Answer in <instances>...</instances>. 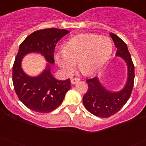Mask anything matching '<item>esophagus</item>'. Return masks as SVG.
Segmentation results:
<instances>
[{
    "instance_id": "34e87169",
    "label": "esophagus",
    "mask_w": 146,
    "mask_h": 146,
    "mask_svg": "<svg viewBox=\"0 0 146 146\" xmlns=\"http://www.w3.org/2000/svg\"><path fill=\"white\" fill-rule=\"evenodd\" d=\"M79 80H80V79H78V78H73V79L71 80V83H72V84H77Z\"/></svg>"
}]
</instances>
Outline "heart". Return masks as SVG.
Masks as SVG:
<instances>
[{
    "label": "heart",
    "instance_id": "b5f03b06",
    "mask_svg": "<svg viewBox=\"0 0 146 146\" xmlns=\"http://www.w3.org/2000/svg\"><path fill=\"white\" fill-rule=\"evenodd\" d=\"M112 50L113 44L108 37L92 33H81L66 41L64 49L54 53V59L67 75L74 72L77 61L82 72L91 74L105 63Z\"/></svg>",
    "mask_w": 146,
    "mask_h": 146
}]
</instances>
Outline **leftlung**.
Returning a JSON list of instances; mask_svg holds the SVG:
<instances>
[{"instance_id":"1","label":"left lung","mask_w":146,"mask_h":146,"mask_svg":"<svg viewBox=\"0 0 146 146\" xmlns=\"http://www.w3.org/2000/svg\"><path fill=\"white\" fill-rule=\"evenodd\" d=\"M115 47L116 56L125 59L127 63V80L125 87L119 92L108 91L102 86L97 77L87 79L88 90L83 98L84 107L98 117L108 118L119 112L129 99L134 84V65L127 44L114 33H110Z\"/></svg>"}]
</instances>
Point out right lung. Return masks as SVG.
Returning <instances> with one entry per match:
<instances>
[{"label": "right lung", "mask_w": 146, "mask_h": 146, "mask_svg": "<svg viewBox=\"0 0 146 146\" xmlns=\"http://www.w3.org/2000/svg\"><path fill=\"white\" fill-rule=\"evenodd\" d=\"M65 29L48 28L29 35L20 44L13 66V83L19 100L27 108L38 113H50L62 104L71 87L70 79L58 80L50 73V64L38 77H30L23 72L21 62L28 53H40L49 63L54 62L56 43L68 33Z\"/></svg>", "instance_id": "add662e5"}]
</instances>
